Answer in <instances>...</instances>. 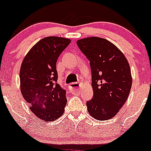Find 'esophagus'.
<instances>
[{"instance_id":"obj_1","label":"esophagus","mask_w":151,"mask_h":151,"mask_svg":"<svg viewBox=\"0 0 151 151\" xmlns=\"http://www.w3.org/2000/svg\"><path fill=\"white\" fill-rule=\"evenodd\" d=\"M80 85H81V84L78 83V82H73L69 85V88L73 92H77L78 90V88L80 87Z\"/></svg>"}]
</instances>
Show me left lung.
Returning a JSON list of instances; mask_svg holds the SVG:
<instances>
[{
  "mask_svg": "<svg viewBox=\"0 0 151 151\" xmlns=\"http://www.w3.org/2000/svg\"><path fill=\"white\" fill-rule=\"evenodd\" d=\"M81 51L90 61L94 95L87 101L88 111L95 119L115 116L130 93L132 77L125 55L108 40L90 37L77 41Z\"/></svg>",
  "mask_w": 151,
  "mask_h": 151,
  "instance_id": "1",
  "label": "left lung"
}]
</instances>
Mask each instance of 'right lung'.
<instances>
[{"instance_id":"obj_1","label":"right lung","mask_w":151,"mask_h":151,"mask_svg":"<svg viewBox=\"0 0 151 151\" xmlns=\"http://www.w3.org/2000/svg\"><path fill=\"white\" fill-rule=\"evenodd\" d=\"M70 42L68 38L46 37L30 49L21 65V93L31 111L43 121L56 120L64 112L66 91L57 83L56 63Z\"/></svg>"}]
</instances>
